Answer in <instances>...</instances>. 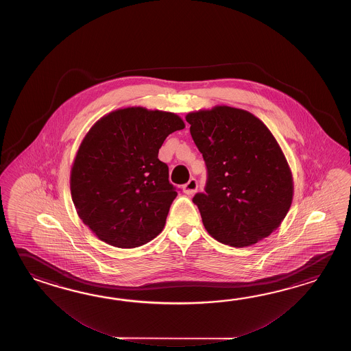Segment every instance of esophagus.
<instances>
[{
	"label": "esophagus",
	"mask_w": 351,
	"mask_h": 351,
	"mask_svg": "<svg viewBox=\"0 0 351 351\" xmlns=\"http://www.w3.org/2000/svg\"><path fill=\"white\" fill-rule=\"evenodd\" d=\"M197 189H198V183H197V180L194 178L189 179L188 183L183 186V192L188 194V195H192V194L195 193Z\"/></svg>",
	"instance_id": "esophagus-1"
}]
</instances>
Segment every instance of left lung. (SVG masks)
<instances>
[{"mask_svg":"<svg viewBox=\"0 0 351 351\" xmlns=\"http://www.w3.org/2000/svg\"><path fill=\"white\" fill-rule=\"evenodd\" d=\"M186 120L208 169L206 192L193 197L204 228L232 247L269 236L291 207L293 179L269 128L226 105L188 112Z\"/></svg>","mask_w":351,"mask_h":351,"instance_id":"1","label":"left lung"}]
</instances>
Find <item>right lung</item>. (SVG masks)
<instances>
[{
    "mask_svg": "<svg viewBox=\"0 0 351 351\" xmlns=\"http://www.w3.org/2000/svg\"><path fill=\"white\" fill-rule=\"evenodd\" d=\"M184 127L174 112L132 106L90 128L71 167L70 191L77 215L97 239L134 248L163 231L177 192L158 152Z\"/></svg>",
    "mask_w": 351,
    "mask_h": 351,
    "instance_id": "1",
    "label": "right lung"
}]
</instances>
